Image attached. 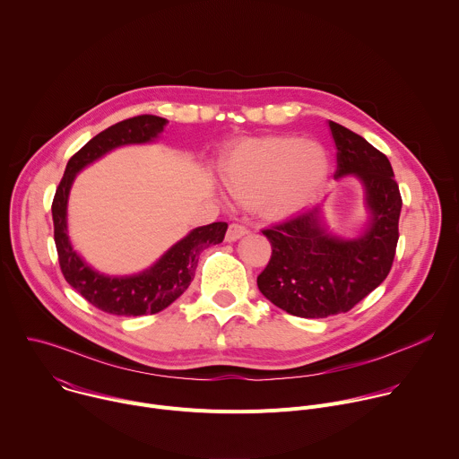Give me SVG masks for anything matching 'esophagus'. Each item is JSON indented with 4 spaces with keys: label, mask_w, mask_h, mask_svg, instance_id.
Masks as SVG:
<instances>
[{
    "label": "esophagus",
    "mask_w": 459,
    "mask_h": 459,
    "mask_svg": "<svg viewBox=\"0 0 459 459\" xmlns=\"http://www.w3.org/2000/svg\"><path fill=\"white\" fill-rule=\"evenodd\" d=\"M248 232V229L241 223H230L229 225V230H227V241H236L239 239L241 236H245Z\"/></svg>",
    "instance_id": "obj_1"
}]
</instances>
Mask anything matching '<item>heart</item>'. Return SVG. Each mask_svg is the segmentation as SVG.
<instances>
[{
    "label": "heart",
    "instance_id": "obj_1",
    "mask_svg": "<svg viewBox=\"0 0 459 459\" xmlns=\"http://www.w3.org/2000/svg\"><path fill=\"white\" fill-rule=\"evenodd\" d=\"M329 169V152L321 143L267 136L230 151L221 174L236 200L254 204L267 218H285L312 202Z\"/></svg>",
    "mask_w": 459,
    "mask_h": 459
}]
</instances>
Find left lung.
<instances>
[{
  "mask_svg": "<svg viewBox=\"0 0 459 459\" xmlns=\"http://www.w3.org/2000/svg\"><path fill=\"white\" fill-rule=\"evenodd\" d=\"M338 147L336 178L356 174L367 190L370 225L356 239L326 234L319 207L264 229L273 254L257 289L298 317H326L354 308L392 269L400 238L402 194L388 158L347 126L329 121Z\"/></svg>",
  "mask_w": 459,
  "mask_h": 459,
  "instance_id": "left-lung-1",
  "label": "left lung"
}]
</instances>
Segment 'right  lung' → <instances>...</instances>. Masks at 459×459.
<instances>
[{"mask_svg":"<svg viewBox=\"0 0 459 459\" xmlns=\"http://www.w3.org/2000/svg\"><path fill=\"white\" fill-rule=\"evenodd\" d=\"M165 123V117L142 114L108 126L69 160L54 194L52 221L61 274L91 305L107 314L147 316L167 308L188 289L198 267L200 252L211 245L221 243L229 227L225 221H216L194 229L154 267L128 278L101 276L83 264L82 257L73 250L67 236V200L76 172L119 145L151 142L161 133Z\"/></svg>","mask_w":459,"mask_h":459,"instance_id":"add662e5","label":"right lung"}]
</instances>
